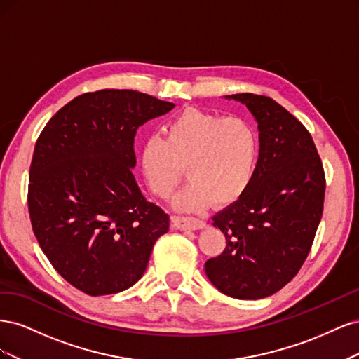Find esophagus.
<instances>
[{"instance_id": "esophagus-1", "label": "esophagus", "mask_w": 359, "mask_h": 359, "mask_svg": "<svg viewBox=\"0 0 359 359\" xmlns=\"http://www.w3.org/2000/svg\"><path fill=\"white\" fill-rule=\"evenodd\" d=\"M205 222L196 217H180L173 215L172 217V226L180 231H199L205 227Z\"/></svg>"}]
</instances>
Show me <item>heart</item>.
Listing matches in <instances>:
<instances>
[{"instance_id":"obj_1","label":"heart","mask_w":359,"mask_h":359,"mask_svg":"<svg viewBox=\"0 0 359 359\" xmlns=\"http://www.w3.org/2000/svg\"><path fill=\"white\" fill-rule=\"evenodd\" d=\"M259 151V133L247 119L187 107L163 127V139L147 140L140 161L148 189L160 199L170 196L186 169L190 182L173 203L181 211H199L243 196L255 178Z\"/></svg>"}]
</instances>
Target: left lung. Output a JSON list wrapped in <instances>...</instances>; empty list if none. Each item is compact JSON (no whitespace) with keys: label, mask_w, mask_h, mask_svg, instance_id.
Returning <instances> with one entry per match:
<instances>
[{"label":"left lung","mask_w":359,"mask_h":359,"mask_svg":"<svg viewBox=\"0 0 359 359\" xmlns=\"http://www.w3.org/2000/svg\"><path fill=\"white\" fill-rule=\"evenodd\" d=\"M257 121L260 151L255 178L236 202L212 217L226 248L205 262L224 295L260 299L298 274L322 219L325 172L309 130L283 106L252 93L226 95Z\"/></svg>","instance_id":"obj_1"}]
</instances>
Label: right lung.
Segmentation results:
<instances>
[{"label": "right lung", "instance_id": "right-lung-1", "mask_svg": "<svg viewBox=\"0 0 359 359\" xmlns=\"http://www.w3.org/2000/svg\"><path fill=\"white\" fill-rule=\"evenodd\" d=\"M175 104L133 90L78 95L53 115L32 154L28 211L57 273L86 295L133 286L169 215L139 190L135 136Z\"/></svg>", "mask_w": 359, "mask_h": 359}]
</instances>
